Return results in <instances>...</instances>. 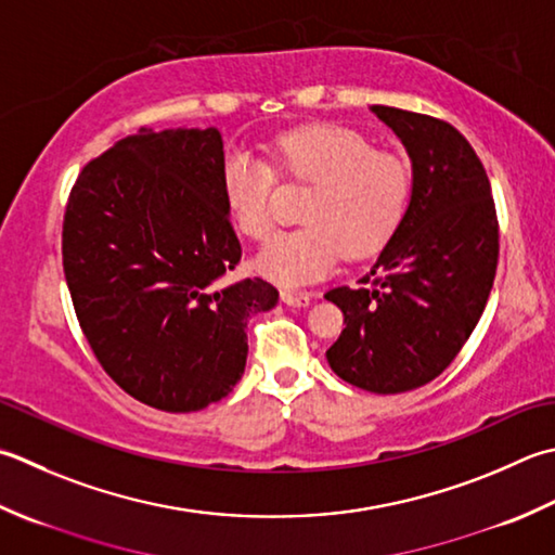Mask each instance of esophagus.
<instances>
[{
    "instance_id": "esophagus-1",
    "label": "esophagus",
    "mask_w": 555,
    "mask_h": 555,
    "mask_svg": "<svg viewBox=\"0 0 555 555\" xmlns=\"http://www.w3.org/2000/svg\"><path fill=\"white\" fill-rule=\"evenodd\" d=\"M314 293L310 291H291V288H284L281 291V300L286 302V306H293V308H306L310 306Z\"/></svg>"
}]
</instances>
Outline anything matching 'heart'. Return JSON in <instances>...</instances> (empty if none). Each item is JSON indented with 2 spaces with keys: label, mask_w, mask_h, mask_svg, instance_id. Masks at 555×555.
<instances>
[{
  "label": "heart",
  "mask_w": 555,
  "mask_h": 555,
  "mask_svg": "<svg viewBox=\"0 0 555 555\" xmlns=\"http://www.w3.org/2000/svg\"><path fill=\"white\" fill-rule=\"evenodd\" d=\"M281 178L314 184L302 209L308 225L264 245L257 269L281 286L322 279L344 255L379 253L404 221L411 170L404 158L377 151L365 134L341 125H308L281 134L271 149ZM228 214L249 241L276 223V171L267 160L233 154L221 172Z\"/></svg>",
  "instance_id": "heart-1"
}]
</instances>
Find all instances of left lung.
<instances>
[{
  "label": "left lung",
  "instance_id": "1",
  "mask_svg": "<svg viewBox=\"0 0 555 555\" xmlns=\"http://www.w3.org/2000/svg\"><path fill=\"white\" fill-rule=\"evenodd\" d=\"M406 146L414 190L404 221L358 288L324 293L346 330L332 371L375 395L436 379L469 339L491 296L498 249L491 182L469 141L444 119L373 105Z\"/></svg>",
  "mask_w": 555,
  "mask_h": 555
}]
</instances>
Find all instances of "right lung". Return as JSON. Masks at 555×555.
Segmentation results:
<instances>
[{
	"label": "right lung",
	"instance_id": "right-lung-1",
	"mask_svg": "<svg viewBox=\"0 0 555 555\" xmlns=\"http://www.w3.org/2000/svg\"><path fill=\"white\" fill-rule=\"evenodd\" d=\"M219 129L141 127L89 160L69 192L62 267L98 363L170 414L223 399L245 371L264 279L225 284L243 247L223 197Z\"/></svg>",
	"mask_w": 555,
	"mask_h": 555
}]
</instances>
